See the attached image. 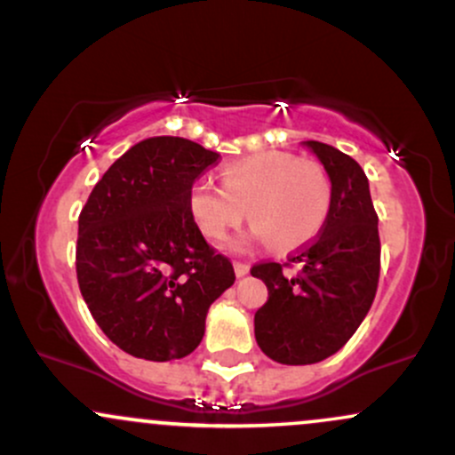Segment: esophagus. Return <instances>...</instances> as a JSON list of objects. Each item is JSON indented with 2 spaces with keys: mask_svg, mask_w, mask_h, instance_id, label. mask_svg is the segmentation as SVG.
<instances>
[{
  "mask_svg": "<svg viewBox=\"0 0 455 455\" xmlns=\"http://www.w3.org/2000/svg\"><path fill=\"white\" fill-rule=\"evenodd\" d=\"M234 273H236V277H245L249 273V265H245V262H234Z\"/></svg>",
  "mask_w": 455,
  "mask_h": 455,
  "instance_id": "obj_1",
  "label": "esophagus"
}]
</instances>
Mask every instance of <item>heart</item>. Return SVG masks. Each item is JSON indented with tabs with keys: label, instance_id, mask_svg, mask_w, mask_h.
Wrapping results in <instances>:
<instances>
[{
	"label": "heart",
	"instance_id": "heart-1",
	"mask_svg": "<svg viewBox=\"0 0 455 455\" xmlns=\"http://www.w3.org/2000/svg\"><path fill=\"white\" fill-rule=\"evenodd\" d=\"M223 187L197 178L188 188V214L208 241H223L234 228L253 221L247 241L297 249L315 241L331 208V182L315 160L286 151H260L223 167Z\"/></svg>",
	"mask_w": 455,
	"mask_h": 455
}]
</instances>
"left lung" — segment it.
<instances>
[{"mask_svg": "<svg viewBox=\"0 0 455 455\" xmlns=\"http://www.w3.org/2000/svg\"><path fill=\"white\" fill-rule=\"evenodd\" d=\"M331 182V208L319 236L284 267L262 262L251 275L268 288L253 316L256 343L280 364H315L354 336L375 299L379 280L378 214L369 180L351 156L319 140H306Z\"/></svg>", "mask_w": 455, "mask_h": 455, "instance_id": "left-lung-1", "label": "left lung"}]
</instances>
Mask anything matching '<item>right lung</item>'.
<instances>
[{
    "label": "right lung",
    "instance_id": "obj_1",
    "mask_svg": "<svg viewBox=\"0 0 455 455\" xmlns=\"http://www.w3.org/2000/svg\"><path fill=\"white\" fill-rule=\"evenodd\" d=\"M217 151L151 136L112 163L77 219L76 268L92 319L125 354L184 358L202 343L208 307L234 284L188 214V188Z\"/></svg>",
    "mask_w": 455,
    "mask_h": 455
}]
</instances>
